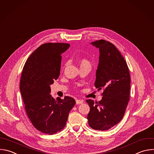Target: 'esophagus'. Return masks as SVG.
I'll list each match as a JSON object with an SVG mask.
<instances>
[{
    "instance_id": "1",
    "label": "esophagus",
    "mask_w": 154,
    "mask_h": 154,
    "mask_svg": "<svg viewBox=\"0 0 154 154\" xmlns=\"http://www.w3.org/2000/svg\"><path fill=\"white\" fill-rule=\"evenodd\" d=\"M83 103V100H79V99L76 100V104L77 105H80V104H82Z\"/></svg>"
}]
</instances>
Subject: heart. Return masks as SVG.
Masks as SVG:
<instances>
[{"mask_svg": "<svg viewBox=\"0 0 154 154\" xmlns=\"http://www.w3.org/2000/svg\"><path fill=\"white\" fill-rule=\"evenodd\" d=\"M80 66H85V65L91 66V63H90L88 59H85V58H83V59H80Z\"/></svg>", "mask_w": 154, "mask_h": 154, "instance_id": "1", "label": "heart"}]
</instances>
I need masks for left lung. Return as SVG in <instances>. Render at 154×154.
I'll return each mask as SVG.
<instances>
[{"label": "left lung", "mask_w": 154, "mask_h": 154, "mask_svg": "<svg viewBox=\"0 0 154 154\" xmlns=\"http://www.w3.org/2000/svg\"><path fill=\"white\" fill-rule=\"evenodd\" d=\"M91 43L100 51L94 85L103 92L98 102L86 100L90 107L87 119L91 128L106 131L124 116L130 97L131 76L126 61L114 45L103 39Z\"/></svg>", "instance_id": "obj_1"}]
</instances>
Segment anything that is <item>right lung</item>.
Here are the masks:
<instances>
[{
    "label": "right lung",
    "mask_w": 154,
    "mask_h": 154,
    "mask_svg": "<svg viewBox=\"0 0 154 154\" xmlns=\"http://www.w3.org/2000/svg\"><path fill=\"white\" fill-rule=\"evenodd\" d=\"M69 43L42 44L31 54L23 66L20 90L27 116L40 132L53 135L65 126L69 112L75 104L68 96L54 99L49 94L50 85L60 75L62 56Z\"/></svg>",
    "instance_id": "right-lung-1"
}]
</instances>
